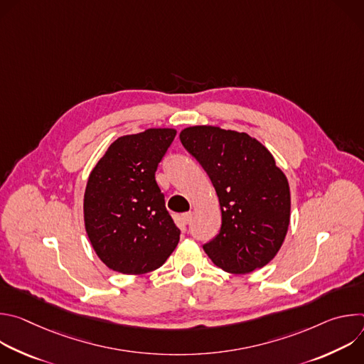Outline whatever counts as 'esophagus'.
<instances>
[{
    "instance_id": "34e87169",
    "label": "esophagus",
    "mask_w": 364,
    "mask_h": 364,
    "mask_svg": "<svg viewBox=\"0 0 364 364\" xmlns=\"http://www.w3.org/2000/svg\"><path fill=\"white\" fill-rule=\"evenodd\" d=\"M191 219H193V213H191V212H187V213H184V215L181 216V220H183L184 225H188V223L191 222Z\"/></svg>"
}]
</instances>
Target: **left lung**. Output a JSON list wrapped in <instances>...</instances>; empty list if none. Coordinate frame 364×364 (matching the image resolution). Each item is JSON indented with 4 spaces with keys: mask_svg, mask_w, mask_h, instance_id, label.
Returning a JSON list of instances; mask_svg holds the SVG:
<instances>
[{
    "mask_svg": "<svg viewBox=\"0 0 364 364\" xmlns=\"http://www.w3.org/2000/svg\"><path fill=\"white\" fill-rule=\"evenodd\" d=\"M180 139L219 197L222 228L203 246L207 256L230 274H249L269 264L291 218L289 184L274 155L245 132L213 125L184 128Z\"/></svg>",
    "mask_w": 364,
    "mask_h": 364,
    "instance_id": "obj_1",
    "label": "left lung"
}]
</instances>
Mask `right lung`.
Here are the masks:
<instances>
[{
	"mask_svg": "<svg viewBox=\"0 0 364 364\" xmlns=\"http://www.w3.org/2000/svg\"><path fill=\"white\" fill-rule=\"evenodd\" d=\"M174 128H149L115 139L89 174L85 229L109 269L142 275L159 269L180 240L155 171L171 145Z\"/></svg>",
	"mask_w": 364,
	"mask_h": 364,
	"instance_id": "add662e5",
	"label": "right lung"
}]
</instances>
